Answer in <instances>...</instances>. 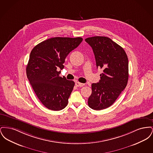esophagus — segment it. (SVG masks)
I'll list each match as a JSON object with an SVG mask.
<instances>
[{
    "label": "esophagus",
    "mask_w": 153,
    "mask_h": 153,
    "mask_svg": "<svg viewBox=\"0 0 153 153\" xmlns=\"http://www.w3.org/2000/svg\"><path fill=\"white\" fill-rule=\"evenodd\" d=\"M75 85H76V87H83V86L85 85L84 84L80 83L79 82H76V84H75Z\"/></svg>",
    "instance_id": "1"
}]
</instances>
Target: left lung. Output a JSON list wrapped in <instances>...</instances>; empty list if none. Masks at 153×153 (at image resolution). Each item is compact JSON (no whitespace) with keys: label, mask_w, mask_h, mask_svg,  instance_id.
Masks as SVG:
<instances>
[{"label":"left lung","mask_w":153,"mask_h":153,"mask_svg":"<svg viewBox=\"0 0 153 153\" xmlns=\"http://www.w3.org/2000/svg\"><path fill=\"white\" fill-rule=\"evenodd\" d=\"M85 41L93 49L97 68L103 70L99 82L92 84L88 104L92 109H105L116 101L127 84L128 57L123 49L108 37L92 36Z\"/></svg>","instance_id":"8db88e82"}]
</instances>
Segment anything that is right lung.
Wrapping results in <instances>:
<instances>
[{
	"mask_svg": "<svg viewBox=\"0 0 153 153\" xmlns=\"http://www.w3.org/2000/svg\"><path fill=\"white\" fill-rule=\"evenodd\" d=\"M81 37H54L38 44L31 51L27 77L37 97L47 108H65L74 82L59 75L65 59L82 42Z\"/></svg>",
	"mask_w": 153,
	"mask_h": 153,
	"instance_id": "add662e5",
	"label": "right lung"
}]
</instances>
